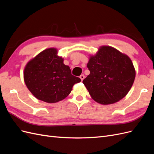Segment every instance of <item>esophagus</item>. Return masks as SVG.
<instances>
[{"label": "esophagus", "mask_w": 154, "mask_h": 154, "mask_svg": "<svg viewBox=\"0 0 154 154\" xmlns=\"http://www.w3.org/2000/svg\"><path fill=\"white\" fill-rule=\"evenodd\" d=\"M80 79H81V80L83 81V79L85 78V76L83 75V74H82V75H80Z\"/></svg>", "instance_id": "obj_1"}]
</instances>
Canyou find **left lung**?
Instances as JSON below:
<instances>
[{"mask_svg": "<svg viewBox=\"0 0 154 154\" xmlns=\"http://www.w3.org/2000/svg\"><path fill=\"white\" fill-rule=\"evenodd\" d=\"M89 75L83 81L92 98L102 105L112 104L128 94L136 77L132 60L110 46H101L87 63Z\"/></svg>", "mask_w": 154, "mask_h": 154, "instance_id": "8db88e82", "label": "left lung"}]
</instances>
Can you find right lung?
Wrapping results in <instances>:
<instances>
[{
	"mask_svg": "<svg viewBox=\"0 0 154 154\" xmlns=\"http://www.w3.org/2000/svg\"><path fill=\"white\" fill-rule=\"evenodd\" d=\"M57 54L56 48L44 50L26 64L24 71V82L32 94L49 103L66 98L73 85L81 82Z\"/></svg>",
	"mask_w": 154,
	"mask_h": 154,
	"instance_id": "add662e5",
	"label": "right lung"
}]
</instances>
